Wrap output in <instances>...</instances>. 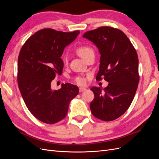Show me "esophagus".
Returning <instances> with one entry per match:
<instances>
[{"mask_svg": "<svg viewBox=\"0 0 159 159\" xmlns=\"http://www.w3.org/2000/svg\"><path fill=\"white\" fill-rule=\"evenodd\" d=\"M85 90H86V89L85 88H79V91L80 92H83Z\"/></svg>", "mask_w": 159, "mask_h": 159, "instance_id": "obj_1", "label": "esophagus"}]
</instances>
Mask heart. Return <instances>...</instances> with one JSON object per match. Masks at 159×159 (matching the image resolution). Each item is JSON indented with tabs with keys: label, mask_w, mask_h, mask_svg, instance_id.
Listing matches in <instances>:
<instances>
[{
	"label": "heart",
	"mask_w": 159,
	"mask_h": 159,
	"mask_svg": "<svg viewBox=\"0 0 159 159\" xmlns=\"http://www.w3.org/2000/svg\"><path fill=\"white\" fill-rule=\"evenodd\" d=\"M76 51L78 52V54L80 55V56H81V57H82L84 60L87 59L88 57L91 54L94 53L93 50L91 48V47L88 46H85V45L79 46L78 48H77ZM68 56L66 55L64 57V62H66V63H67V62H68ZM74 81L77 84L84 85L85 83V78L82 76H78L76 77V78H75Z\"/></svg>",
	"instance_id": "b5f03b06"
}]
</instances>
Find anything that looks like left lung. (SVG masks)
I'll return each mask as SVG.
<instances>
[{"label":"left lung","instance_id":"obj_1","mask_svg":"<svg viewBox=\"0 0 159 159\" xmlns=\"http://www.w3.org/2000/svg\"><path fill=\"white\" fill-rule=\"evenodd\" d=\"M98 47L101 54L96 80L104 78L106 88L93 87L91 111L96 118L111 121L126 111L135 95L139 81V59L128 37L117 28L102 26L83 35Z\"/></svg>","mask_w":159,"mask_h":159}]
</instances>
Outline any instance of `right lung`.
I'll use <instances>...</instances> for the list:
<instances>
[{"mask_svg": "<svg viewBox=\"0 0 159 159\" xmlns=\"http://www.w3.org/2000/svg\"><path fill=\"white\" fill-rule=\"evenodd\" d=\"M79 34L45 28L28 38L19 53V89L28 110L43 123L54 124L65 118L70 102L79 93L78 88L69 83L58 90L51 89L56 75L62 74L64 48Z\"/></svg>", "mask_w": 159, "mask_h": 159, "instance_id": "obj_1", "label": "right lung"}]
</instances>
